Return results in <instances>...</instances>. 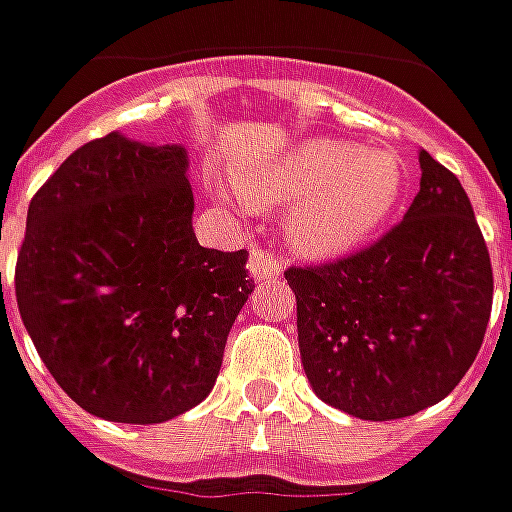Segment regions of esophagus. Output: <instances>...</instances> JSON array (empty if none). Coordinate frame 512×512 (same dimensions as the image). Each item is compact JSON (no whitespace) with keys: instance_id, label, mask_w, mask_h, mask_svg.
I'll return each instance as SVG.
<instances>
[{"instance_id":"esophagus-1","label":"esophagus","mask_w":512,"mask_h":512,"mask_svg":"<svg viewBox=\"0 0 512 512\" xmlns=\"http://www.w3.org/2000/svg\"><path fill=\"white\" fill-rule=\"evenodd\" d=\"M249 271L255 274L257 280H271V277H280L283 271V260L271 252H263V249H252L249 255Z\"/></svg>"}]
</instances>
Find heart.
I'll return each instance as SVG.
<instances>
[{
    "instance_id": "1",
    "label": "heart",
    "mask_w": 512,
    "mask_h": 512,
    "mask_svg": "<svg viewBox=\"0 0 512 512\" xmlns=\"http://www.w3.org/2000/svg\"><path fill=\"white\" fill-rule=\"evenodd\" d=\"M235 184L215 182V193L257 207L288 200L283 227L291 246L308 257H336L387 224L403 196V165L392 151L311 137L238 168Z\"/></svg>"
}]
</instances>
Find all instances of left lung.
Wrapping results in <instances>:
<instances>
[{"label":"left lung","mask_w":512,"mask_h":512,"mask_svg":"<svg viewBox=\"0 0 512 512\" xmlns=\"http://www.w3.org/2000/svg\"><path fill=\"white\" fill-rule=\"evenodd\" d=\"M420 193L373 246L285 271L302 370L330 406L398 420L443 401L485 339L493 271L460 179L420 151Z\"/></svg>","instance_id":"8db88e82"}]
</instances>
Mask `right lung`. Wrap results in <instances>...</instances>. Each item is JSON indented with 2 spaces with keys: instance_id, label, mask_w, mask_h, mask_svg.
I'll use <instances>...</instances> for the list:
<instances>
[{
  "instance_id": "right-lung-1",
  "label": "right lung",
  "mask_w": 512,
  "mask_h": 512,
  "mask_svg": "<svg viewBox=\"0 0 512 512\" xmlns=\"http://www.w3.org/2000/svg\"><path fill=\"white\" fill-rule=\"evenodd\" d=\"M187 165L182 145L111 131L30 201L19 314L58 387L89 415L148 426L198 406L255 288L243 249L196 241Z\"/></svg>"
}]
</instances>
